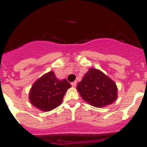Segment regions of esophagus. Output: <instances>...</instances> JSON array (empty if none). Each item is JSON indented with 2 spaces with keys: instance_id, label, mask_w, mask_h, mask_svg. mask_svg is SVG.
<instances>
[{
  "instance_id": "1",
  "label": "esophagus",
  "mask_w": 147,
  "mask_h": 147,
  "mask_svg": "<svg viewBox=\"0 0 147 147\" xmlns=\"http://www.w3.org/2000/svg\"><path fill=\"white\" fill-rule=\"evenodd\" d=\"M71 85H72V86H76V85H77V82H76V81H74V82L71 83Z\"/></svg>"
}]
</instances>
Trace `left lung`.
<instances>
[{"label": "left lung", "mask_w": 147, "mask_h": 147, "mask_svg": "<svg viewBox=\"0 0 147 147\" xmlns=\"http://www.w3.org/2000/svg\"><path fill=\"white\" fill-rule=\"evenodd\" d=\"M77 91L84 101L98 108L112 104L118 98L115 83L95 68H90L84 75L78 84Z\"/></svg>", "instance_id": "8db88e82"}]
</instances>
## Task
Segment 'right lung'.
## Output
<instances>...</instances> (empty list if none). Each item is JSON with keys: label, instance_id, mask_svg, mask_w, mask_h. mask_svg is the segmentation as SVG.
Returning <instances> with one entry per match:
<instances>
[{"label": "right lung", "instance_id": "add662e5", "mask_svg": "<svg viewBox=\"0 0 147 147\" xmlns=\"http://www.w3.org/2000/svg\"><path fill=\"white\" fill-rule=\"evenodd\" d=\"M71 86L66 79L59 80L50 71L33 84L29 93V101L37 109L49 112L61 105L65 93Z\"/></svg>", "mask_w": 147, "mask_h": 147}]
</instances>
